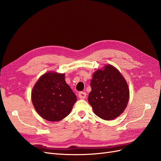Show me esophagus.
<instances>
[{"label": "esophagus", "mask_w": 161, "mask_h": 161, "mask_svg": "<svg viewBox=\"0 0 161 161\" xmlns=\"http://www.w3.org/2000/svg\"><path fill=\"white\" fill-rule=\"evenodd\" d=\"M79 98L81 99H85L86 97V93L85 92H80L79 93Z\"/></svg>", "instance_id": "esophagus-1"}]
</instances>
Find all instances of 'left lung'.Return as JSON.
I'll list each match as a JSON object with an SVG mask.
<instances>
[{"mask_svg":"<svg viewBox=\"0 0 161 161\" xmlns=\"http://www.w3.org/2000/svg\"><path fill=\"white\" fill-rule=\"evenodd\" d=\"M88 101L93 112L101 119L118 118L127 107L130 91L120 72L111 64L96 70L91 81Z\"/></svg>","mask_w":161,"mask_h":161,"instance_id":"obj_1","label":"left lung"}]
</instances>
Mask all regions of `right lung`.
<instances>
[{
	"instance_id": "add662e5",
	"label": "right lung",
	"mask_w": 161,
	"mask_h": 161,
	"mask_svg": "<svg viewBox=\"0 0 161 161\" xmlns=\"http://www.w3.org/2000/svg\"><path fill=\"white\" fill-rule=\"evenodd\" d=\"M77 98L65 75L50 71L40 77L31 91L34 108L42 118L58 121L69 115Z\"/></svg>"
}]
</instances>
